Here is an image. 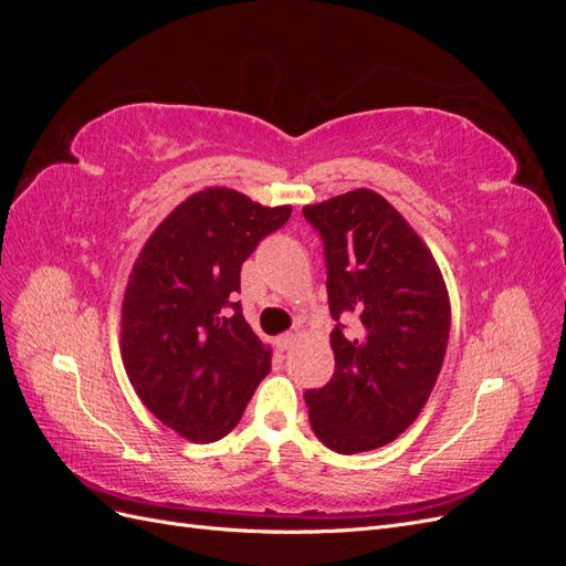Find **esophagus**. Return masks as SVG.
I'll return each instance as SVG.
<instances>
[{
  "instance_id": "1",
  "label": "esophagus",
  "mask_w": 566,
  "mask_h": 566,
  "mask_svg": "<svg viewBox=\"0 0 566 566\" xmlns=\"http://www.w3.org/2000/svg\"><path fill=\"white\" fill-rule=\"evenodd\" d=\"M295 339H297L295 333H283V335L276 337V347H279L281 352H285V349H290V347L295 345Z\"/></svg>"
}]
</instances>
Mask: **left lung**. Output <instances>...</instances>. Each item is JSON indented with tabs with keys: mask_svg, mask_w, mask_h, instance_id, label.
I'll return each instance as SVG.
<instances>
[{
	"mask_svg": "<svg viewBox=\"0 0 566 566\" xmlns=\"http://www.w3.org/2000/svg\"><path fill=\"white\" fill-rule=\"evenodd\" d=\"M321 233L335 321L333 380L304 394L314 434L337 453L406 432L437 385L451 331L439 264L413 227L370 188L304 205Z\"/></svg>",
	"mask_w": 566,
	"mask_h": 566,
	"instance_id": "left-lung-1",
	"label": "left lung"
}]
</instances>
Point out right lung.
<instances>
[{
  "label": "right lung",
  "mask_w": 566,
  "mask_h": 566,
  "mask_svg": "<svg viewBox=\"0 0 566 566\" xmlns=\"http://www.w3.org/2000/svg\"><path fill=\"white\" fill-rule=\"evenodd\" d=\"M290 212L233 188H202L136 256L119 321L123 364L144 406L188 441L227 437L271 370V347L231 300L243 262Z\"/></svg>",
  "instance_id": "obj_1"
}]
</instances>
